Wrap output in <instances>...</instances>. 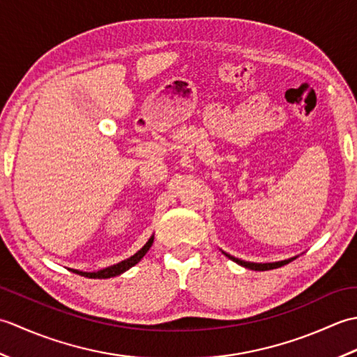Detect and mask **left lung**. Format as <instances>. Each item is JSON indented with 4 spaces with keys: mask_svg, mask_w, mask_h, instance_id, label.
Returning <instances> with one entry per match:
<instances>
[{
    "mask_svg": "<svg viewBox=\"0 0 357 357\" xmlns=\"http://www.w3.org/2000/svg\"><path fill=\"white\" fill-rule=\"evenodd\" d=\"M225 256L227 257H230L231 261H234L236 264H239V265H242V267H245V268H250V270H256V271H265V270H273V268H279V267H282V265H285V264H288V262H291L293 259H287V261H280V262H271V264H255V262H245V261H241V259H238V257H233V256H230V255H227L225 253Z\"/></svg>",
    "mask_w": 357,
    "mask_h": 357,
    "instance_id": "1",
    "label": "left lung"
}]
</instances>
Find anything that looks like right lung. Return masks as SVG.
<instances>
[{"instance_id": "1", "label": "right lung", "mask_w": 357, "mask_h": 357, "mask_svg": "<svg viewBox=\"0 0 357 357\" xmlns=\"http://www.w3.org/2000/svg\"><path fill=\"white\" fill-rule=\"evenodd\" d=\"M151 244H153V236H151L149 239V242L146 245H144L138 253H135L133 256L128 257V259L126 261H121L119 264L116 265H112V267H107L104 270H100V271H95V273H87V271H78V270H72L73 273H77V275L79 276H86V278H90V279H107V278H113V276H118L121 275V273H124L126 270H128L130 267H133V265L138 264L144 255H146L149 252V248L151 247Z\"/></svg>"}]
</instances>
